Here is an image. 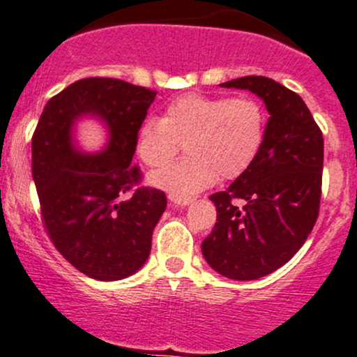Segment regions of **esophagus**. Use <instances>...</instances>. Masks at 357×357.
Returning a JSON list of instances; mask_svg holds the SVG:
<instances>
[{
    "instance_id": "esophagus-1",
    "label": "esophagus",
    "mask_w": 357,
    "mask_h": 357,
    "mask_svg": "<svg viewBox=\"0 0 357 357\" xmlns=\"http://www.w3.org/2000/svg\"><path fill=\"white\" fill-rule=\"evenodd\" d=\"M169 199L174 203V205H179V206H186L190 205V203H193V198L191 197H181V195H174V193L169 195Z\"/></svg>"
}]
</instances>
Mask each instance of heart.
I'll return each instance as SVG.
<instances>
[{"label":"heart","mask_w":357,"mask_h":357,"mask_svg":"<svg viewBox=\"0 0 357 357\" xmlns=\"http://www.w3.org/2000/svg\"><path fill=\"white\" fill-rule=\"evenodd\" d=\"M266 137V115L250 96H205L188 93L167 103L160 119L142 121L135 152L149 167H162L178 154L186 155L151 176L152 185L174 195H195L218 178L234 179L249 169Z\"/></svg>","instance_id":"b5f03b06"}]
</instances>
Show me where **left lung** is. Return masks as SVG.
<instances>
[{"label":"left lung","instance_id":"left-lung-1","mask_svg":"<svg viewBox=\"0 0 357 357\" xmlns=\"http://www.w3.org/2000/svg\"><path fill=\"white\" fill-rule=\"evenodd\" d=\"M220 86L256 93L271 116L256 160L225 191L210 197L217 222L202 252L222 276L257 280L287 264L315 225L324 137L305 101L274 79L245 76Z\"/></svg>","mask_w":357,"mask_h":357}]
</instances>
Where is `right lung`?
Listing matches in <instances>:
<instances>
[{
    "mask_svg": "<svg viewBox=\"0 0 357 357\" xmlns=\"http://www.w3.org/2000/svg\"><path fill=\"white\" fill-rule=\"evenodd\" d=\"M158 91L113 77H86L47 101L32 137V176L50 241L77 271L116 281L139 271L167 199L140 186L135 137ZM100 116L109 147L96 156L72 146V123Z\"/></svg>",
    "mask_w": 357,
    "mask_h": 357,
    "instance_id": "add662e5",
    "label": "right lung"
}]
</instances>
